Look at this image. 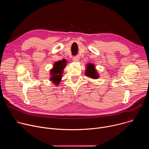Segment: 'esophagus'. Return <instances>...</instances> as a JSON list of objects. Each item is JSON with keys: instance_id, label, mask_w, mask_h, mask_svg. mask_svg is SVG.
Masks as SVG:
<instances>
[{"instance_id": "esophagus-1", "label": "esophagus", "mask_w": 149, "mask_h": 149, "mask_svg": "<svg viewBox=\"0 0 149 149\" xmlns=\"http://www.w3.org/2000/svg\"><path fill=\"white\" fill-rule=\"evenodd\" d=\"M72 59H73V61L74 62H78L79 61V56L78 55H77V56H74Z\"/></svg>"}]
</instances>
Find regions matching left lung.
Wrapping results in <instances>:
<instances>
[{
	"mask_svg": "<svg viewBox=\"0 0 149 149\" xmlns=\"http://www.w3.org/2000/svg\"><path fill=\"white\" fill-rule=\"evenodd\" d=\"M86 70L85 74L86 76L90 77L93 79H97L99 77V75L95 69V65L93 63H88L86 65Z\"/></svg>",
	"mask_w": 149,
	"mask_h": 149,
	"instance_id": "left-lung-1",
	"label": "left lung"
}]
</instances>
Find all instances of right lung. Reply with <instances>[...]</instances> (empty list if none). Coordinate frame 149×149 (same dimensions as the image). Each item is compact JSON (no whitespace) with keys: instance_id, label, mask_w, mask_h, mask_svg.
<instances>
[{"instance_id":"right-lung-1","label":"right lung","mask_w":149,"mask_h":149,"mask_svg":"<svg viewBox=\"0 0 149 149\" xmlns=\"http://www.w3.org/2000/svg\"><path fill=\"white\" fill-rule=\"evenodd\" d=\"M67 62L68 61L65 59L55 62L53 68L50 70V81L56 86H58L61 81L63 71L66 67Z\"/></svg>"}]
</instances>
